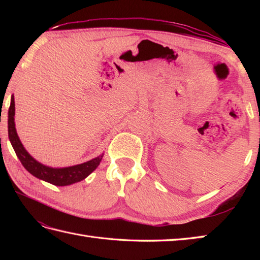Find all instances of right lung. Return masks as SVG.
Segmentation results:
<instances>
[{
	"label": "right lung",
	"instance_id": "add662e5",
	"mask_svg": "<svg viewBox=\"0 0 260 260\" xmlns=\"http://www.w3.org/2000/svg\"><path fill=\"white\" fill-rule=\"evenodd\" d=\"M14 115H15V104L14 97H11V105L9 108V119H8V132L9 139L11 144H12L16 156L19 157L20 162L23 165L24 169L30 172L36 178L49 182L53 185L64 186L70 185L80 182L86 179L88 175L96 170V168L101 163L103 155H99L90 161L74 165V167L68 168H50L47 165H43L37 159L33 158L29 153L26 152L25 148L22 145V143L16 134L15 123H14Z\"/></svg>",
	"mask_w": 260,
	"mask_h": 260
}]
</instances>
